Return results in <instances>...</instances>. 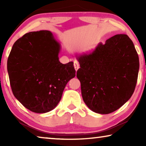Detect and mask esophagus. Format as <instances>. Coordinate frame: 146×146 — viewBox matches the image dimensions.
Returning a JSON list of instances; mask_svg holds the SVG:
<instances>
[{"label": "esophagus", "instance_id": "1", "mask_svg": "<svg viewBox=\"0 0 146 146\" xmlns=\"http://www.w3.org/2000/svg\"><path fill=\"white\" fill-rule=\"evenodd\" d=\"M79 66H79V64H78V62L77 61L74 62V68H75L76 71H77L78 70Z\"/></svg>", "mask_w": 146, "mask_h": 146}]
</instances>
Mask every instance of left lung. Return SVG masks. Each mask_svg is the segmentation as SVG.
I'll return each instance as SVG.
<instances>
[{
    "label": "left lung",
    "mask_w": 146,
    "mask_h": 146,
    "mask_svg": "<svg viewBox=\"0 0 146 146\" xmlns=\"http://www.w3.org/2000/svg\"><path fill=\"white\" fill-rule=\"evenodd\" d=\"M76 72L84 102L93 111L109 114L131 97L137 84L139 58L132 40L118 34L100 42L90 54L77 56Z\"/></svg>",
    "instance_id": "8db88e82"
}]
</instances>
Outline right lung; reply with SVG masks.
Segmentation results:
<instances>
[{
    "mask_svg": "<svg viewBox=\"0 0 146 146\" xmlns=\"http://www.w3.org/2000/svg\"><path fill=\"white\" fill-rule=\"evenodd\" d=\"M60 45L49 31L26 33L14 43L8 59L15 97L32 112L55 108L67 83L75 76L73 62H60Z\"/></svg>",
    "mask_w": 146,
    "mask_h": 146,
    "instance_id": "right-lung-1",
    "label": "right lung"
}]
</instances>
